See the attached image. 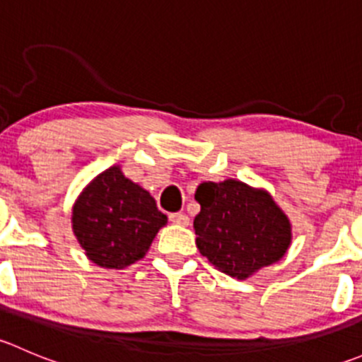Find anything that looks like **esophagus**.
Listing matches in <instances>:
<instances>
[{
	"mask_svg": "<svg viewBox=\"0 0 362 362\" xmlns=\"http://www.w3.org/2000/svg\"><path fill=\"white\" fill-rule=\"evenodd\" d=\"M170 221L173 222V224H178V226H187L189 224V217L185 214H170Z\"/></svg>",
	"mask_w": 362,
	"mask_h": 362,
	"instance_id": "1",
	"label": "esophagus"
}]
</instances>
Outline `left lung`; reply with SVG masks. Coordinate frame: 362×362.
Instances as JSON below:
<instances>
[{
  "label": "left lung",
  "instance_id": "8db88e82",
  "mask_svg": "<svg viewBox=\"0 0 362 362\" xmlns=\"http://www.w3.org/2000/svg\"><path fill=\"white\" fill-rule=\"evenodd\" d=\"M196 245L226 275L245 280L280 261L291 243V224L272 196L238 180L204 182L194 194Z\"/></svg>",
  "mask_w": 362,
  "mask_h": 362
}]
</instances>
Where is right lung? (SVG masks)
Returning a JSON list of instances; mask_svg holds the SVG:
<instances>
[{
    "label": "right lung",
    "mask_w": 362,
    "mask_h": 362,
    "mask_svg": "<svg viewBox=\"0 0 362 362\" xmlns=\"http://www.w3.org/2000/svg\"><path fill=\"white\" fill-rule=\"evenodd\" d=\"M71 221L87 257L101 268L120 269L147 254L166 215L145 189L112 166L80 194Z\"/></svg>",
    "instance_id": "1"
}]
</instances>
